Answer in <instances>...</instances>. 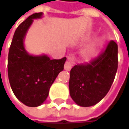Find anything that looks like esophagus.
<instances>
[{"label":"esophagus","mask_w":129,"mask_h":129,"mask_svg":"<svg viewBox=\"0 0 129 129\" xmlns=\"http://www.w3.org/2000/svg\"><path fill=\"white\" fill-rule=\"evenodd\" d=\"M73 58H71V57L68 58V60L65 62L64 67L65 70L70 71V70H71V68H72V63H73Z\"/></svg>","instance_id":"obj_1"}]
</instances>
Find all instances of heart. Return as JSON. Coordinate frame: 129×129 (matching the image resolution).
I'll return each instance as SVG.
<instances>
[{
  "instance_id": "heart-1",
  "label": "heart",
  "mask_w": 129,
  "mask_h": 129,
  "mask_svg": "<svg viewBox=\"0 0 129 129\" xmlns=\"http://www.w3.org/2000/svg\"><path fill=\"white\" fill-rule=\"evenodd\" d=\"M89 39V37L88 38V40ZM104 44V40L100 38L98 40H97L95 42H93L92 45H90L84 51L83 53V57L85 59H90L93 57H95L98 54V51L100 50V48L102 47Z\"/></svg>"
}]
</instances>
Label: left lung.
Returning <instances> with one entry per match:
<instances>
[{"label":"left lung","mask_w":129,"mask_h":129,"mask_svg":"<svg viewBox=\"0 0 129 129\" xmlns=\"http://www.w3.org/2000/svg\"><path fill=\"white\" fill-rule=\"evenodd\" d=\"M117 45L111 40L91 62L75 65L70 74V95L78 106L88 107L101 101L109 91L117 70Z\"/></svg>","instance_id":"8db88e82"}]
</instances>
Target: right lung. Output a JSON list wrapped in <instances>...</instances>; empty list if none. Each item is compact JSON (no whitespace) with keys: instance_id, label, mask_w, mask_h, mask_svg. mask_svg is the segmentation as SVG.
Listing matches in <instances>:
<instances>
[{"instance_id":"obj_1","label":"right lung","mask_w":129,"mask_h":129,"mask_svg":"<svg viewBox=\"0 0 129 129\" xmlns=\"http://www.w3.org/2000/svg\"><path fill=\"white\" fill-rule=\"evenodd\" d=\"M42 13L29 16L16 29L8 56V76L14 95L25 105L36 107L46 100L50 87L67 59H51L47 55L34 56L25 48L24 40L34 19Z\"/></svg>"}]
</instances>
